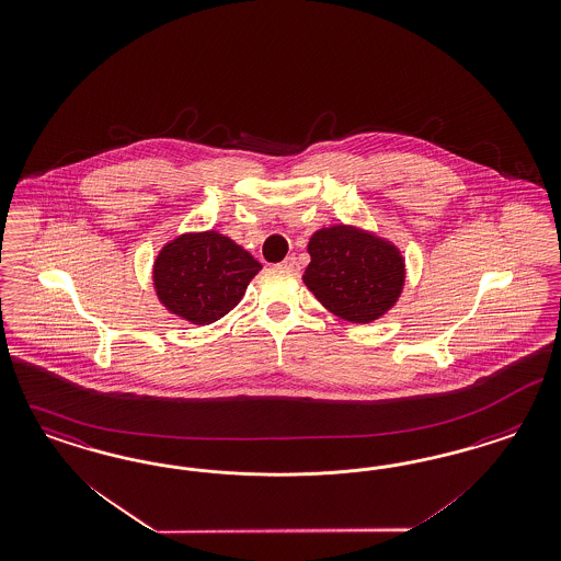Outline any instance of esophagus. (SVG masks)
Returning <instances> with one entry per match:
<instances>
[{"label": "esophagus", "mask_w": 561, "mask_h": 561, "mask_svg": "<svg viewBox=\"0 0 561 561\" xmlns=\"http://www.w3.org/2000/svg\"><path fill=\"white\" fill-rule=\"evenodd\" d=\"M280 268H285V271L289 272L299 271V262H297L295 255H289V257H285V260L280 262Z\"/></svg>", "instance_id": "1"}]
</instances>
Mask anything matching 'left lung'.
Wrapping results in <instances>:
<instances>
[{
	"label": "left lung",
	"mask_w": 561,
	"mask_h": 561,
	"mask_svg": "<svg viewBox=\"0 0 561 561\" xmlns=\"http://www.w3.org/2000/svg\"><path fill=\"white\" fill-rule=\"evenodd\" d=\"M304 280L334 316L366 324L393 308L403 289L405 264L394 245L352 227L318 230Z\"/></svg>",
	"instance_id": "8db88e82"
}]
</instances>
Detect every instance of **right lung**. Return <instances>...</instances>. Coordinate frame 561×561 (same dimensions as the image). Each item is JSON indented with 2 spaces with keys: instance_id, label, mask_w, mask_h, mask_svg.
<instances>
[{
  "instance_id": "right-lung-1",
  "label": "right lung",
  "mask_w": 561,
  "mask_h": 561,
  "mask_svg": "<svg viewBox=\"0 0 561 561\" xmlns=\"http://www.w3.org/2000/svg\"><path fill=\"white\" fill-rule=\"evenodd\" d=\"M260 268L229 237L208 230L168 243L153 264V285L168 310L204 327L241 301Z\"/></svg>"
}]
</instances>
